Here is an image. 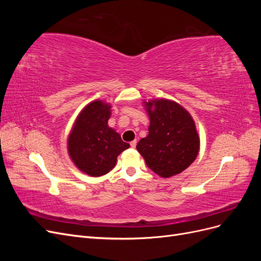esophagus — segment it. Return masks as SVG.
Listing matches in <instances>:
<instances>
[{
    "instance_id": "obj_1",
    "label": "esophagus",
    "mask_w": 261,
    "mask_h": 261,
    "mask_svg": "<svg viewBox=\"0 0 261 261\" xmlns=\"http://www.w3.org/2000/svg\"><path fill=\"white\" fill-rule=\"evenodd\" d=\"M136 145H137V140H136V139H135V140H133L132 143H130V147H132V148H135V147H136Z\"/></svg>"
}]
</instances>
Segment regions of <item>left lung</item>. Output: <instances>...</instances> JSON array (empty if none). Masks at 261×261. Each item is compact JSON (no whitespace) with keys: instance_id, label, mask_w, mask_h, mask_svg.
Segmentation results:
<instances>
[{"instance_id":"left-lung-1","label":"left lung","mask_w":261,"mask_h":261,"mask_svg":"<svg viewBox=\"0 0 261 261\" xmlns=\"http://www.w3.org/2000/svg\"><path fill=\"white\" fill-rule=\"evenodd\" d=\"M149 134L136 148L150 170L170 177L186 170L199 151V137L192 116L170 100L149 101Z\"/></svg>"}]
</instances>
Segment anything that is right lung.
<instances>
[{
	"label": "right lung",
	"mask_w": 261,
	"mask_h": 261,
	"mask_svg": "<svg viewBox=\"0 0 261 261\" xmlns=\"http://www.w3.org/2000/svg\"><path fill=\"white\" fill-rule=\"evenodd\" d=\"M111 107L93 101L78 115L68 137V153L81 171L101 176L111 171L116 158L129 144L108 126Z\"/></svg>",
	"instance_id": "right-lung-1"
}]
</instances>
